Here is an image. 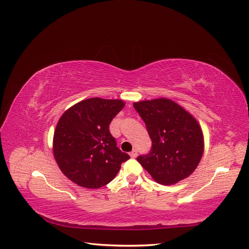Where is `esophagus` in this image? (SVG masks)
<instances>
[{"label": "esophagus", "instance_id": "34e87169", "mask_svg": "<svg viewBox=\"0 0 249 249\" xmlns=\"http://www.w3.org/2000/svg\"><path fill=\"white\" fill-rule=\"evenodd\" d=\"M130 156H131L132 158H136V157H137V150H136V149L132 150V152L130 153Z\"/></svg>", "mask_w": 249, "mask_h": 249}]
</instances>
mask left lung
<instances>
[{"instance_id": "8db88e82", "label": "left lung", "mask_w": 249, "mask_h": 249, "mask_svg": "<svg viewBox=\"0 0 249 249\" xmlns=\"http://www.w3.org/2000/svg\"><path fill=\"white\" fill-rule=\"evenodd\" d=\"M145 123L153 145L141 164L157 183L173 185L192 175L205 149L197 120L178 104L165 97L134 103Z\"/></svg>"}]
</instances>
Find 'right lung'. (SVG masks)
<instances>
[{"mask_svg":"<svg viewBox=\"0 0 249 249\" xmlns=\"http://www.w3.org/2000/svg\"><path fill=\"white\" fill-rule=\"evenodd\" d=\"M124 107L123 100L92 97L67 109L59 118L53 154L65 177L77 185L97 189L116 177L130 159L117 146L109 124Z\"/></svg>","mask_w":249,"mask_h":249,"instance_id":"1","label":"right lung"}]
</instances>
